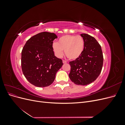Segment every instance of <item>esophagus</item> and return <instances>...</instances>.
Here are the masks:
<instances>
[{"label": "esophagus", "instance_id": "1", "mask_svg": "<svg viewBox=\"0 0 125 125\" xmlns=\"http://www.w3.org/2000/svg\"><path fill=\"white\" fill-rule=\"evenodd\" d=\"M62 62H63V63H66L67 62L66 61V60H62Z\"/></svg>", "mask_w": 125, "mask_h": 125}]
</instances>
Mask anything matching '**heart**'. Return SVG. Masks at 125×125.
<instances>
[{"mask_svg":"<svg viewBox=\"0 0 125 125\" xmlns=\"http://www.w3.org/2000/svg\"><path fill=\"white\" fill-rule=\"evenodd\" d=\"M52 49L58 57L63 56V51L67 58L74 60L78 58L84 49V40L81 35H66L60 37L57 43L52 45Z\"/></svg>","mask_w":125,"mask_h":125,"instance_id":"1","label":"heart"}]
</instances>
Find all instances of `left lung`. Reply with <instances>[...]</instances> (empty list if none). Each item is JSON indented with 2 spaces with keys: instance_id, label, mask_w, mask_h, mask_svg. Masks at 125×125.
Listing matches in <instances>:
<instances>
[{
  "instance_id": "left-lung-1",
  "label": "left lung",
  "mask_w": 125,
  "mask_h": 125,
  "mask_svg": "<svg viewBox=\"0 0 125 125\" xmlns=\"http://www.w3.org/2000/svg\"><path fill=\"white\" fill-rule=\"evenodd\" d=\"M84 40V49L81 55L70 62L69 77L77 85H86L95 81L102 71L103 55L101 45L93 36L81 34Z\"/></svg>"
}]
</instances>
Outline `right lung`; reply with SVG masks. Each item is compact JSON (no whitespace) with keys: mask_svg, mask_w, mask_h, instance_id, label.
Instances as JSON below:
<instances>
[{"mask_svg":"<svg viewBox=\"0 0 125 125\" xmlns=\"http://www.w3.org/2000/svg\"><path fill=\"white\" fill-rule=\"evenodd\" d=\"M57 36L43 32L26 42L21 52V68L28 81L37 87L50 85L56 74L63 65L62 60L55 56L52 47Z\"/></svg>","mask_w":125,"mask_h":125,"instance_id":"right-lung-1","label":"right lung"}]
</instances>
